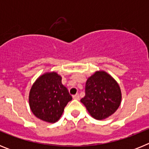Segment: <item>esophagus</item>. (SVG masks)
Segmentation results:
<instances>
[{"label": "esophagus", "mask_w": 149, "mask_h": 149, "mask_svg": "<svg viewBox=\"0 0 149 149\" xmlns=\"http://www.w3.org/2000/svg\"><path fill=\"white\" fill-rule=\"evenodd\" d=\"M73 98H74V99H75V100H79V99H80V95H79V94L74 95Z\"/></svg>", "instance_id": "obj_1"}]
</instances>
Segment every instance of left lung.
I'll list each match as a JSON object with an SVG mask.
<instances>
[{"label": "left lung", "instance_id": "left-lung-1", "mask_svg": "<svg viewBox=\"0 0 149 149\" xmlns=\"http://www.w3.org/2000/svg\"><path fill=\"white\" fill-rule=\"evenodd\" d=\"M85 92L81 103L97 120L108 118L120 106L122 93L119 84L104 71H97L88 77Z\"/></svg>", "mask_w": 149, "mask_h": 149}]
</instances>
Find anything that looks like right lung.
I'll use <instances>...</instances> for the list:
<instances>
[{
  "label": "right lung",
  "instance_id": "add662e5",
  "mask_svg": "<svg viewBox=\"0 0 149 149\" xmlns=\"http://www.w3.org/2000/svg\"><path fill=\"white\" fill-rule=\"evenodd\" d=\"M72 99L68 89L62 84V77L55 72L39 76L29 93L30 110L38 119L54 123L61 117L64 108Z\"/></svg>",
  "mask_w": 149,
  "mask_h": 149
}]
</instances>
